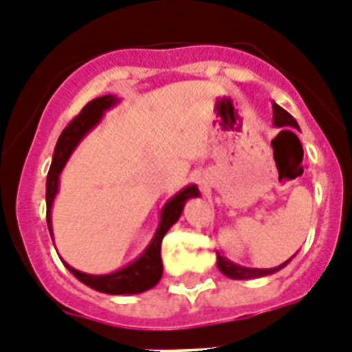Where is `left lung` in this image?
<instances>
[{"label": "left lung", "mask_w": 352, "mask_h": 352, "mask_svg": "<svg viewBox=\"0 0 352 352\" xmlns=\"http://www.w3.org/2000/svg\"><path fill=\"white\" fill-rule=\"evenodd\" d=\"M274 125L276 126H294V129H297V131H299V125H297L295 118L292 116L290 112H286L285 109L279 107L277 103H274ZM294 256H292V258H294ZM290 259L285 263H281L279 267H274V268H250V267H241V265H238V263H232L231 259L223 258V256H220V252H217L218 270H220L223 276L229 277V279H240V281H243V279H258V277L272 276V274H276L277 270L285 268L286 265L290 263Z\"/></svg>", "instance_id": "obj_1"}]
</instances>
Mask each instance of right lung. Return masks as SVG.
Returning <instances> with one entry per match:
<instances>
[{
    "instance_id": "1",
    "label": "right lung",
    "mask_w": 352,
    "mask_h": 352,
    "mask_svg": "<svg viewBox=\"0 0 352 352\" xmlns=\"http://www.w3.org/2000/svg\"><path fill=\"white\" fill-rule=\"evenodd\" d=\"M116 103H120L118 96L114 94H105L100 98H94L82 109V112L75 120L71 121L69 125L62 131L60 138H58L57 144H55V152H53L52 166L48 171V179H46V220H48V229L50 234L53 236L52 229V208L53 200L58 193V179L60 173L66 166V162L69 161L71 153L75 152V148L80 144L85 135L93 131L94 126L98 125L102 121L105 111L114 107ZM199 195V188L195 184L186 186L184 190H181L175 197H171L164 208L161 211V220H159L157 231L153 234L152 241L148 247L143 250L140 258L129 263L126 267L120 268L111 274H102V276H93V274H84V272L76 270V268L69 267L66 261L67 270L78 279L80 283L87 285L89 288L102 294L109 295H134V294H143V292L150 290L153 286L157 285L159 279L162 276V259H161V243L164 234L168 232L173 223H175L182 214L186 200L191 197Z\"/></svg>"
}]
</instances>
